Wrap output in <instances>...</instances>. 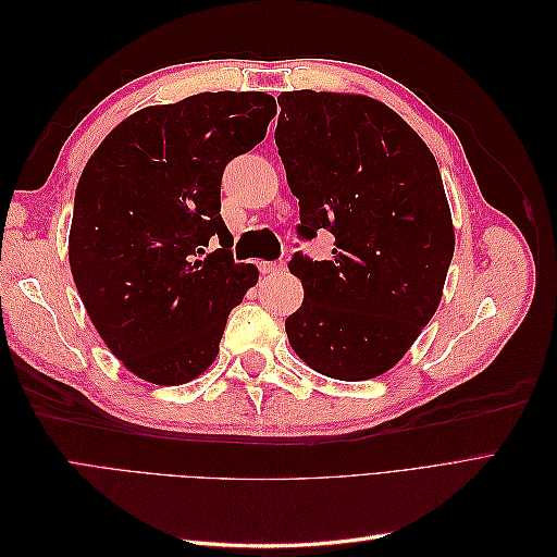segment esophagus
Wrapping results in <instances>:
<instances>
[{"instance_id": "34e87169", "label": "esophagus", "mask_w": 557, "mask_h": 557, "mask_svg": "<svg viewBox=\"0 0 557 557\" xmlns=\"http://www.w3.org/2000/svg\"><path fill=\"white\" fill-rule=\"evenodd\" d=\"M285 269V262H260L262 274H281Z\"/></svg>"}]
</instances>
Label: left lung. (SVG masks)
<instances>
[{
	"instance_id": "obj_1",
	"label": "left lung",
	"mask_w": 557,
	"mask_h": 557,
	"mask_svg": "<svg viewBox=\"0 0 557 557\" xmlns=\"http://www.w3.org/2000/svg\"><path fill=\"white\" fill-rule=\"evenodd\" d=\"M276 146L299 199L301 239L334 234L332 260L295 252L305 285L285 318L297 356L339 381L385 374L442 301L455 232L440 166L379 99L293 90L278 97Z\"/></svg>"
}]
</instances>
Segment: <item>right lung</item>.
Masks as SVG:
<instances>
[{"label": "right lung", "instance_id": "add662e5", "mask_svg": "<svg viewBox=\"0 0 557 557\" xmlns=\"http://www.w3.org/2000/svg\"><path fill=\"white\" fill-rule=\"evenodd\" d=\"M276 115L267 92H199L113 127L83 170L70 267L92 325L132 374L181 385L218 356L230 311L258 283L221 218L230 160ZM215 240L221 249L206 248Z\"/></svg>", "mask_w": 557, "mask_h": 557}]
</instances>
